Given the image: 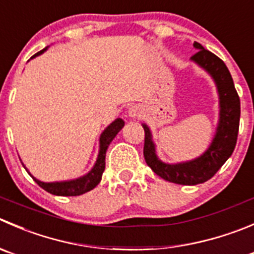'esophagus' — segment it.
Masks as SVG:
<instances>
[{"label":"esophagus","mask_w":254,"mask_h":254,"mask_svg":"<svg viewBox=\"0 0 254 254\" xmlns=\"http://www.w3.org/2000/svg\"><path fill=\"white\" fill-rule=\"evenodd\" d=\"M127 114H129V117L132 118V119H140V118L142 117V110L141 108L137 107V105H132V107H130L129 110H127Z\"/></svg>","instance_id":"34e87169"}]
</instances>
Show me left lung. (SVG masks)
<instances>
[{
	"instance_id": "8db88e82",
	"label": "left lung",
	"mask_w": 254,
	"mask_h": 254,
	"mask_svg": "<svg viewBox=\"0 0 254 254\" xmlns=\"http://www.w3.org/2000/svg\"><path fill=\"white\" fill-rule=\"evenodd\" d=\"M193 47L198 51L191 57V59L212 75L220 94V123L211 146L202 156L192 161L176 165L164 164L155 154V146L149 127L142 124L145 131V161L160 177L179 185H197L210 180L232 155L240 129V97L233 84L230 70L222 59L203 48L200 43L195 42Z\"/></svg>"
}]
</instances>
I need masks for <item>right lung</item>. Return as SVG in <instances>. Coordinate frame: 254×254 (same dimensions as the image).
<instances>
[{
	"mask_svg": "<svg viewBox=\"0 0 254 254\" xmlns=\"http://www.w3.org/2000/svg\"><path fill=\"white\" fill-rule=\"evenodd\" d=\"M46 49L47 48L39 51L38 53L34 54L32 58L42 54ZM123 127H124V120L117 119L103 131L102 136H100V150L99 155H98V160L97 162H95L94 167L92 169V171H90L89 174L85 175V176L79 177V179L77 180H72V181L64 182H42L39 181V180L34 179L33 176L32 177H33L34 181H36L42 189L46 190L47 192L52 193V195L79 196L88 192V191L94 189V187L99 184L100 180H102V175L105 169V154H107V149L110 145V142L113 141V139L117 136L118 132L122 130Z\"/></svg>",
	"mask_w": 254,
	"mask_h": 254,
	"instance_id": "add662e5",
	"label": "right lung"
}]
</instances>
